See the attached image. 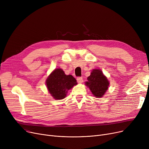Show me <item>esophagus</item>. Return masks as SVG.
<instances>
[{
  "label": "esophagus",
  "mask_w": 149,
  "mask_h": 149,
  "mask_svg": "<svg viewBox=\"0 0 149 149\" xmlns=\"http://www.w3.org/2000/svg\"><path fill=\"white\" fill-rule=\"evenodd\" d=\"M77 82L79 83H83V78H82V77H77Z\"/></svg>",
  "instance_id": "esophagus-1"
}]
</instances>
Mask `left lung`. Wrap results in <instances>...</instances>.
<instances>
[{
    "label": "left lung",
    "instance_id": "1",
    "mask_svg": "<svg viewBox=\"0 0 149 149\" xmlns=\"http://www.w3.org/2000/svg\"><path fill=\"white\" fill-rule=\"evenodd\" d=\"M85 84L89 87L92 94L97 98L102 97L108 89L109 82L100 69H93Z\"/></svg>",
    "mask_w": 149,
    "mask_h": 149
}]
</instances>
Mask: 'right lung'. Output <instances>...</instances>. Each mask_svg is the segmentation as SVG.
Here are the masks:
<instances>
[{"instance_id": "obj_1", "label": "right lung", "mask_w": 149, "mask_h": 149, "mask_svg": "<svg viewBox=\"0 0 149 149\" xmlns=\"http://www.w3.org/2000/svg\"><path fill=\"white\" fill-rule=\"evenodd\" d=\"M46 84L50 94L56 100L65 98L68 91L77 85V80L71 75H66L61 69H56L46 79Z\"/></svg>"}]
</instances>
